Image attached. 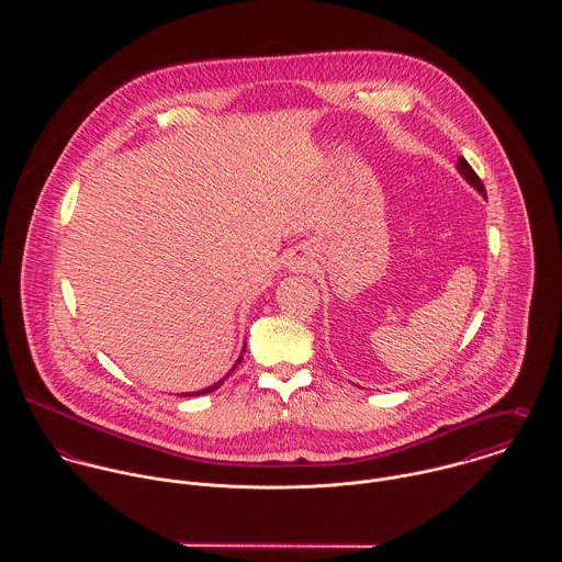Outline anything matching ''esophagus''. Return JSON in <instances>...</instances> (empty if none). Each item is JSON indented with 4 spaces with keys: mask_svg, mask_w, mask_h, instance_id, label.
Listing matches in <instances>:
<instances>
[{
    "mask_svg": "<svg viewBox=\"0 0 562 562\" xmlns=\"http://www.w3.org/2000/svg\"><path fill=\"white\" fill-rule=\"evenodd\" d=\"M303 263H305V261H299V259H294V261H290V266H292V268H294V270H296V268H303Z\"/></svg>",
    "mask_w": 562,
    "mask_h": 562,
    "instance_id": "34e87169",
    "label": "esophagus"
}]
</instances>
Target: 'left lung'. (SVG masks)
Segmentation results:
<instances>
[{"label":"left lung","instance_id":"1","mask_svg":"<svg viewBox=\"0 0 562 562\" xmlns=\"http://www.w3.org/2000/svg\"><path fill=\"white\" fill-rule=\"evenodd\" d=\"M457 168H459V172L465 177V181L472 186V188H476L479 192H481L482 196L486 199V190H484V186H482L481 177L476 175V170L468 164V160L461 156L459 161H457Z\"/></svg>","mask_w":562,"mask_h":562}]
</instances>
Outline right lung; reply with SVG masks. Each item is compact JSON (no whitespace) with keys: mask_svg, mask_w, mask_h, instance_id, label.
<instances>
[{"mask_svg":"<svg viewBox=\"0 0 562 562\" xmlns=\"http://www.w3.org/2000/svg\"><path fill=\"white\" fill-rule=\"evenodd\" d=\"M241 352H244V350H241ZM240 361H241V357H240V359H238V361H236V366H234V368H232V372H234V370H236V368H238V366H240ZM232 372H229V374H232ZM229 374H227V376H225V379H221V381H218V383H214V385H212V387H205V390H201V392H192V394H179V396H201V394H210V392H216V390H218V387H221V385H223V383H225V381H227V379H229Z\"/></svg>","mask_w":562,"mask_h":562,"instance_id":"1","label":"right lung"}]
</instances>
